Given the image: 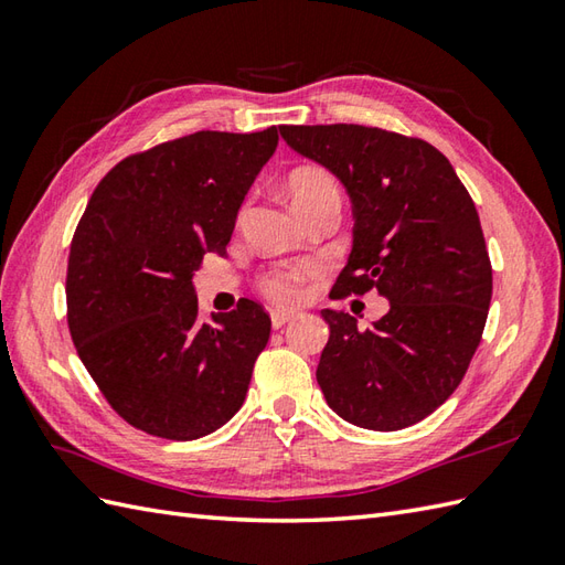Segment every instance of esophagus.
Returning <instances> with one entry per match:
<instances>
[{"label": "esophagus", "mask_w": 565, "mask_h": 565, "mask_svg": "<svg viewBox=\"0 0 565 565\" xmlns=\"http://www.w3.org/2000/svg\"><path fill=\"white\" fill-rule=\"evenodd\" d=\"M289 320H294V313H289V310H271V326L274 328H284Z\"/></svg>", "instance_id": "obj_1"}]
</instances>
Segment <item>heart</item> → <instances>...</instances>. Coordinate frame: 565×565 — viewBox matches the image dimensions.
I'll return each mask as SVG.
<instances>
[{
	"label": "heart",
	"instance_id": "b5f03b06",
	"mask_svg": "<svg viewBox=\"0 0 565 565\" xmlns=\"http://www.w3.org/2000/svg\"><path fill=\"white\" fill-rule=\"evenodd\" d=\"M286 191H289L294 209L306 215L326 203H340L342 194L334 177L320 167H301L286 179ZM313 264H294L289 269L271 271L262 279V291L276 303H296L303 296V286L313 279Z\"/></svg>",
	"mask_w": 565,
	"mask_h": 565
}]
</instances>
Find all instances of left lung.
<instances>
[{"mask_svg":"<svg viewBox=\"0 0 565 565\" xmlns=\"http://www.w3.org/2000/svg\"><path fill=\"white\" fill-rule=\"evenodd\" d=\"M279 130L352 199V252L334 289L388 298V313L364 330L344 310H322L320 391L356 427H411L456 391L481 344L493 269L473 199L419 138L354 124Z\"/></svg>","mask_w":565,"mask_h":565,"instance_id":"1","label":"left lung"}]
</instances>
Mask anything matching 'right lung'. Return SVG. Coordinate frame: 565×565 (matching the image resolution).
Masks as SVG:
<instances>
[{
	"label": "right lung",
	"mask_w": 565,
	"mask_h": 565,
	"mask_svg": "<svg viewBox=\"0 0 565 565\" xmlns=\"http://www.w3.org/2000/svg\"><path fill=\"white\" fill-rule=\"evenodd\" d=\"M279 128L199 130L130 154L84 209L67 259V326L82 364L128 425L189 441L245 403L271 320L255 301L199 322L191 276L225 255Z\"/></svg>",
	"instance_id": "obj_1"
}]
</instances>
